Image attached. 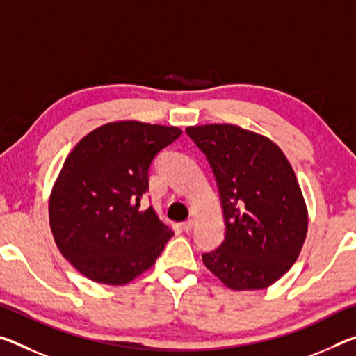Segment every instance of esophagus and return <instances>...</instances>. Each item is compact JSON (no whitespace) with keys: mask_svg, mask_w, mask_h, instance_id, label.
Returning <instances> with one entry per match:
<instances>
[{"mask_svg":"<svg viewBox=\"0 0 356 356\" xmlns=\"http://www.w3.org/2000/svg\"><path fill=\"white\" fill-rule=\"evenodd\" d=\"M193 225H195V220L193 218H188L187 222H184L180 227H182V229L185 231V233H190L191 229H193Z\"/></svg>","mask_w":356,"mask_h":356,"instance_id":"obj_1","label":"esophagus"}]
</instances>
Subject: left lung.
I'll use <instances>...</instances> for the list:
<instances>
[{"instance_id":"1","label":"left lung","mask_w":356,"mask_h":356,"mask_svg":"<svg viewBox=\"0 0 356 356\" xmlns=\"http://www.w3.org/2000/svg\"><path fill=\"white\" fill-rule=\"evenodd\" d=\"M218 187L225 241L202 261L231 290H259L296 261L307 207L295 171L273 140L236 125L188 127Z\"/></svg>"}]
</instances>
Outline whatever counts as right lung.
<instances>
[{"label":"right lung","instance_id":"1","mask_svg":"<svg viewBox=\"0 0 356 356\" xmlns=\"http://www.w3.org/2000/svg\"><path fill=\"white\" fill-rule=\"evenodd\" d=\"M180 134L176 127L114 122L67 155L50 195V228L61 255L90 280L128 284L154 266L172 238L140 200L154 158Z\"/></svg>","mask_w":356,"mask_h":356}]
</instances>
